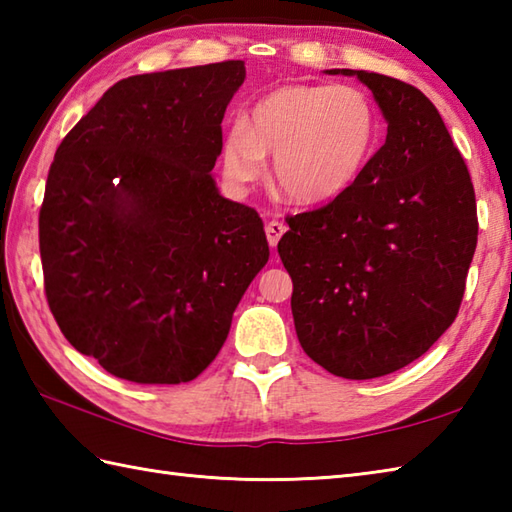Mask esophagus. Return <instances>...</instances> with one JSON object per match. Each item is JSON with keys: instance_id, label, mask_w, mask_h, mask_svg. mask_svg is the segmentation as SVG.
<instances>
[{"instance_id": "esophagus-1", "label": "esophagus", "mask_w": 512, "mask_h": 512, "mask_svg": "<svg viewBox=\"0 0 512 512\" xmlns=\"http://www.w3.org/2000/svg\"><path fill=\"white\" fill-rule=\"evenodd\" d=\"M286 231H288V226H286L284 222H279V220H270V222L266 224V237H268V244L275 248V246L279 244L281 235H284Z\"/></svg>"}]
</instances>
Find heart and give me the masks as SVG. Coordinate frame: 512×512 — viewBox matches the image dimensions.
Here are the masks:
<instances>
[{"instance_id": "heart-1", "label": "heart", "mask_w": 512, "mask_h": 512, "mask_svg": "<svg viewBox=\"0 0 512 512\" xmlns=\"http://www.w3.org/2000/svg\"><path fill=\"white\" fill-rule=\"evenodd\" d=\"M380 123L369 96L352 85H284L259 99L222 145L231 182L248 184L273 156V178L290 200H334L372 158Z\"/></svg>"}]
</instances>
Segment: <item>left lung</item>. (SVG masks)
<instances>
[{"label": "left lung", "mask_w": 512, "mask_h": 512, "mask_svg": "<svg viewBox=\"0 0 512 512\" xmlns=\"http://www.w3.org/2000/svg\"><path fill=\"white\" fill-rule=\"evenodd\" d=\"M385 145L321 209L279 239L299 343L330 374L367 380L422 356L458 317L477 246L473 182L427 96L365 70Z\"/></svg>", "instance_id": "8db88e82"}]
</instances>
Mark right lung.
<instances>
[{
    "label": "right lung",
    "mask_w": 512,
    "mask_h": 512,
    "mask_svg": "<svg viewBox=\"0 0 512 512\" xmlns=\"http://www.w3.org/2000/svg\"><path fill=\"white\" fill-rule=\"evenodd\" d=\"M244 79V61L129 76L54 154L39 211L46 299L74 350L116 378L200 376L268 262L262 217L211 176Z\"/></svg>",
    "instance_id": "obj_1"
}]
</instances>
